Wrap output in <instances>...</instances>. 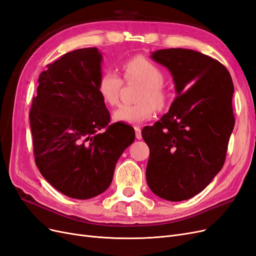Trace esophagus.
I'll return each mask as SVG.
<instances>
[{
	"mask_svg": "<svg viewBox=\"0 0 256 256\" xmlns=\"http://www.w3.org/2000/svg\"><path fill=\"white\" fill-rule=\"evenodd\" d=\"M134 131H136V138L138 140L142 138V130H140V128L138 127V126H136V127H134Z\"/></svg>",
	"mask_w": 256,
	"mask_h": 256,
	"instance_id": "obj_1",
	"label": "esophagus"
}]
</instances>
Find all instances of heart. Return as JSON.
<instances>
[{
  "label": "heart",
  "mask_w": 256,
  "mask_h": 256,
  "mask_svg": "<svg viewBox=\"0 0 256 256\" xmlns=\"http://www.w3.org/2000/svg\"><path fill=\"white\" fill-rule=\"evenodd\" d=\"M127 82H138L142 86L136 96V104H122L113 113V120L130 125H138L149 120L156 112L161 109L167 100L163 86V72L145 57L136 56L126 60L122 66ZM122 78L113 71H104L98 82V92L102 102L113 107L118 102L122 89Z\"/></svg>",
  "instance_id": "obj_1"
}]
</instances>
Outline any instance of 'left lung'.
Here are the masks:
<instances>
[{
	"instance_id": "8db88e82",
	"label": "left lung",
	"mask_w": 256,
	"mask_h": 256,
	"mask_svg": "<svg viewBox=\"0 0 256 256\" xmlns=\"http://www.w3.org/2000/svg\"><path fill=\"white\" fill-rule=\"evenodd\" d=\"M152 58L168 68L177 96L160 120L142 130L150 150L147 184L165 200H188L224 164L235 124L233 82L224 66L196 50H158Z\"/></svg>"
}]
</instances>
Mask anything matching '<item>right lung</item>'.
Returning <instances> with one entry per match:
<instances>
[{
  "instance_id": "1",
  "label": "right lung",
  "mask_w": 256,
  "mask_h": 256,
  "mask_svg": "<svg viewBox=\"0 0 256 256\" xmlns=\"http://www.w3.org/2000/svg\"><path fill=\"white\" fill-rule=\"evenodd\" d=\"M102 60L98 48H86L48 64L30 112L37 167L52 186L75 199L110 186L118 160L136 138L131 126L109 124L98 92Z\"/></svg>"
}]
</instances>
